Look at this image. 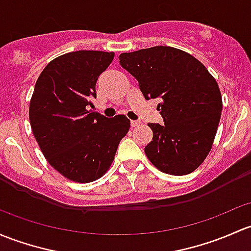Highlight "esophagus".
<instances>
[{
    "mask_svg": "<svg viewBox=\"0 0 251 251\" xmlns=\"http://www.w3.org/2000/svg\"><path fill=\"white\" fill-rule=\"evenodd\" d=\"M139 124H141V121H138V120L131 121V126H132V127H137V126H139Z\"/></svg>",
    "mask_w": 251,
    "mask_h": 251,
    "instance_id": "34e87169",
    "label": "esophagus"
}]
</instances>
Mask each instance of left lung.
<instances>
[{
	"instance_id": "obj_1",
	"label": "left lung",
	"mask_w": 251,
	"mask_h": 251,
	"mask_svg": "<svg viewBox=\"0 0 251 251\" xmlns=\"http://www.w3.org/2000/svg\"><path fill=\"white\" fill-rule=\"evenodd\" d=\"M120 65L138 80L147 100L157 105L165 125L148 124L152 141L147 157L161 172H194L212 149L223 99L215 78L201 61L173 47H152L119 56Z\"/></svg>"
}]
</instances>
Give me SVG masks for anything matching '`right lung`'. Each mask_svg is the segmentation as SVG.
<instances>
[{
  "label": "right lung",
  "instance_id": "right-lung-1",
  "mask_svg": "<svg viewBox=\"0 0 251 251\" xmlns=\"http://www.w3.org/2000/svg\"><path fill=\"white\" fill-rule=\"evenodd\" d=\"M114 52L78 50L51 60L36 81L30 101L31 128L52 168L75 183H90L109 170L130 130L126 115L105 118L94 107L96 81Z\"/></svg>",
  "mask_w": 251,
  "mask_h": 251
}]
</instances>
